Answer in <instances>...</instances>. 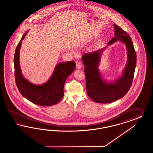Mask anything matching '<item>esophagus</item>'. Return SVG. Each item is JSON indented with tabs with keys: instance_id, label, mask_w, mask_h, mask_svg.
Listing matches in <instances>:
<instances>
[{
	"instance_id": "1",
	"label": "esophagus",
	"mask_w": 153,
	"mask_h": 153,
	"mask_svg": "<svg viewBox=\"0 0 153 153\" xmlns=\"http://www.w3.org/2000/svg\"><path fill=\"white\" fill-rule=\"evenodd\" d=\"M82 67V65L81 64V62H76V68L77 69H80L81 67Z\"/></svg>"
}]
</instances>
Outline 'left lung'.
Masks as SVG:
<instances>
[{
  "mask_svg": "<svg viewBox=\"0 0 153 153\" xmlns=\"http://www.w3.org/2000/svg\"><path fill=\"white\" fill-rule=\"evenodd\" d=\"M114 36L108 43L111 45L119 40L125 45L127 60L122 74L113 81H108L102 76L99 69L102 53L107 46L84 54L82 57L88 97L98 103H109L123 97L129 90L134 79L136 65V53L128 34L114 24Z\"/></svg>",
  "mask_w": 153,
  "mask_h": 153,
  "instance_id": "obj_1",
  "label": "left lung"
}]
</instances>
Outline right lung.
Segmentation results:
<instances>
[{
	"instance_id": "right-lung-1",
	"label": "right lung",
	"mask_w": 153,
	"mask_h": 153,
	"mask_svg": "<svg viewBox=\"0 0 153 153\" xmlns=\"http://www.w3.org/2000/svg\"><path fill=\"white\" fill-rule=\"evenodd\" d=\"M28 31L25 33L17 46L14 56V76L19 93L27 100L41 106L56 104L63 97V87L67 77L76 68L74 61L57 63L51 76L46 82L36 85L25 78L19 63V51Z\"/></svg>"
}]
</instances>
